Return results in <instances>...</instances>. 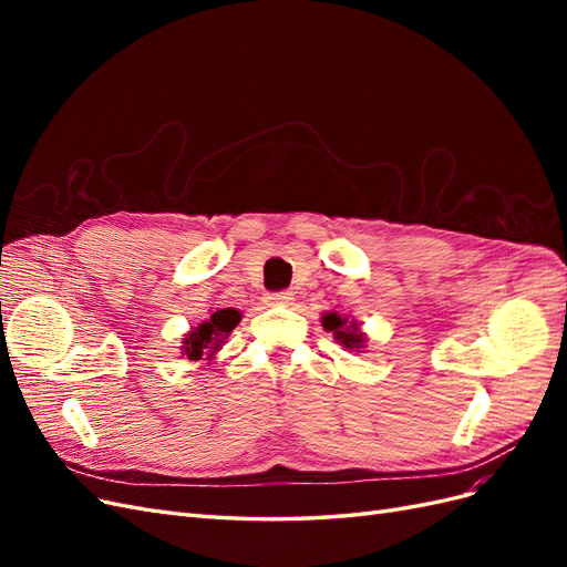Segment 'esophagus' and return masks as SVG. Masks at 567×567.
<instances>
[{
    "label": "esophagus",
    "instance_id": "obj_1",
    "mask_svg": "<svg viewBox=\"0 0 567 567\" xmlns=\"http://www.w3.org/2000/svg\"><path fill=\"white\" fill-rule=\"evenodd\" d=\"M290 300H293V293H290V290H279V293L265 296L267 305H290Z\"/></svg>",
    "mask_w": 567,
    "mask_h": 567
}]
</instances>
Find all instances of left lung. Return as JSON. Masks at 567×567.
Returning <instances> with one entry per match:
<instances>
[{
	"instance_id": "1",
	"label": "left lung",
	"mask_w": 567,
	"mask_h": 567,
	"mask_svg": "<svg viewBox=\"0 0 567 567\" xmlns=\"http://www.w3.org/2000/svg\"><path fill=\"white\" fill-rule=\"evenodd\" d=\"M321 326L326 331H331L338 346L346 348L348 352H364L367 348V333L362 331V323L348 317H340L338 312H323Z\"/></svg>"
}]
</instances>
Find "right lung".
Returning <instances> with one entry per match:
<instances>
[{"mask_svg":"<svg viewBox=\"0 0 567 567\" xmlns=\"http://www.w3.org/2000/svg\"><path fill=\"white\" fill-rule=\"evenodd\" d=\"M241 321V312L234 307H219L213 310V315L194 326L192 331L184 333L182 338V354H186L192 362H213L215 354L225 346L231 331Z\"/></svg>","mask_w":567,"mask_h":567,"instance_id":"right-lung-1","label":"right lung"}]
</instances>
